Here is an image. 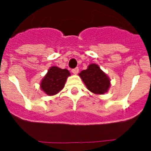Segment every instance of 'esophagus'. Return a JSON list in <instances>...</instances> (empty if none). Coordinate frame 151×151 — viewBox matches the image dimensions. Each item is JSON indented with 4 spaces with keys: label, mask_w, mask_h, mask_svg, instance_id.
<instances>
[{
    "label": "esophagus",
    "mask_w": 151,
    "mask_h": 151,
    "mask_svg": "<svg viewBox=\"0 0 151 151\" xmlns=\"http://www.w3.org/2000/svg\"><path fill=\"white\" fill-rule=\"evenodd\" d=\"M78 71H79V69H78V67H76V68H75V69H72V73H74V74H77V73H78Z\"/></svg>",
    "instance_id": "1"
}]
</instances>
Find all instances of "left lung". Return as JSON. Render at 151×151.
Instances as JSON below:
<instances>
[{"instance_id": "1", "label": "left lung", "mask_w": 151, "mask_h": 151, "mask_svg": "<svg viewBox=\"0 0 151 151\" xmlns=\"http://www.w3.org/2000/svg\"><path fill=\"white\" fill-rule=\"evenodd\" d=\"M87 88L94 94H103L110 87V79L97 64H91L79 73Z\"/></svg>"}]
</instances>
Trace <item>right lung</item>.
I'll list each match as a JSON object with an SVG mask.
<instances>
[{"label":"right lung","mask_w":151,"mask_h":151,"mask_svg":"<svg viewBox=\"0 0 151 151\" xmlns=\"http://www.w3.org/2000/svg\"><path fill=\"white\" fill-rule=\"evenodd\" d=\"M69 76L70 73L66 69L52 66L41 81V89L48 95H54L63 88Z\"/></svg>","instance_id":"1"}]
</instances>
